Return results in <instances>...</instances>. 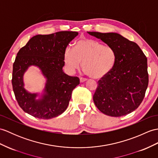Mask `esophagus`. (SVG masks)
Here are the masks:
<instances>
[{
  "label": "esophagus",
  "instance_id": "obj_1",
  "mask_svg": "<svg viewBox=\"0 0 158 158\" xmlns=\"http://www.w3.org/2000/svg\"><path fill=\"white\" fill-rule=\"evenodd\" d=\"M86 81H87V79H85V78H83V77L80 78V82L81 83H83V82Z\"/></svg>",
  "mask_w": 158,
  "mask_h": 158
}]
</instances>
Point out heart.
Instances as JSON below:
<instances>
[{"mask_svg": "<svg viewBox=\"0 0 158 158\" xmlns=\"http://www.w3.org/2000/svg\"><path fill=\"white\" fill-rule=\"evenodd\" d=\"M64 60L68 70L75 73L83 68L87 74L95 79L108 75L114 67L117 56L115 50L110 46L90 39H81L73 49L67 48L64 53Z\"/></svg>", "mask_w": 158, "mask_h": 158, "instance_id": "1", "label": "heart"}]
</instances>
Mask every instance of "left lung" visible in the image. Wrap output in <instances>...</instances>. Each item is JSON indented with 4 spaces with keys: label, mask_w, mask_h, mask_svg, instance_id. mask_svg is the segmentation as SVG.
I'll return each mask as SVG.
<instances>
[{
    "label": "left lung",
    "mask_w": 158,
    "mask_h": 158,
    "mask_svg": "<svg viewBox=\"0 0 158 158\" xmlns=\"http://www.w3.org/2000/svg\"><path fill=\"white\" fill-rule=\"evenodd\" d=\"M87 33L112 46L117 56L112 71L98 81L93 96L95 105L110 116L131 113L141 104L148 86L145 55L136 43L117 33Z\"/></svg>",
    "instance_id": "left-lung-1"
}]
</instances>
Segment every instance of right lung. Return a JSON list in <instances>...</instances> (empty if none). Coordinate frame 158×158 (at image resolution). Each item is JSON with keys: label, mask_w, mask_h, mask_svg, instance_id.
Wrapping results in <instances>:
<instances>
[{"label": "right lung", "mask_w": 158, "mask_h": 158, "mask_svg": "<svg viewBox=\"0 0 158 158\" xmlns=\"http://www.w3.org/2000/svg\"><path fill=\"white\" fill-rule=\"evenodd\" d=\"M77 31H58L49 35H36L18 52L13 63L12 85L15 96L22 110L35 118L50 119L67 108L73 90L79 84L77 77L69 76L62 71L64 53ZM38 66L47 78L42 98L24 88L23 75L29 66Z\"/></svg>", "instance_id": "obj_1"}]
</instances>
